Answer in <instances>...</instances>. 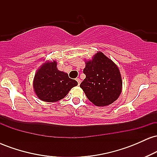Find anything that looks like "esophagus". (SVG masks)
Instances as JSON below:
<instances>
[{"label": "esophagus", "mask_w": 157, "mask_h": 157, "mask_svg": "<svg viewBox=\"0 0 157 157\" xmlns=\"http://www.w3.org/2000/svg\"><path fill=\"white\" fill-rule=\"evenodd\" d=\"M76 80H77V83H78V85H80V82H81V80H80V79L76 78Z\"/></svg>", "instance_id": "obj_1"}]
</instances>
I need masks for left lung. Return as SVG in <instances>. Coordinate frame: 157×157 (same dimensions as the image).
<instances>
[{"label": "left lung", "mask_w": 157, "mask_h": 157, "mask_svg": "<svg viewBox=\"0 0 157 157\" xmlns=\"http://www.w3.org/2000/svg\"><path fill=\"white\" fill-rule=\"evenodd\" d=\"M86 78L80 86L95 105L105 106L114 102L122 91L120 70L112 60L98 52L83 69Z\"/></svg>", "instance_id": "left-lung-1"}]
</instances>
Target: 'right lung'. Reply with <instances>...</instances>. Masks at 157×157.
Returning a JSON list of instances; mask_svg holds the SVG:
<instances>
[{
  "label": "right lung",
  "mask_w": 157,
  "mask_h": 157,
  "mask_svg": "<svg viewBox=\"0 0 157 157\" xmlns=\"http://www.w3.org/2000/svg\"><path fill=\"white\" fill-rule=\"evenodd\" d=\"M76 80L69 78L66 73L59 71L57 63H46L35 75L34 89L37 96L46 102H57L64 98Z\"/></svg>",
  "instance_id": "obj_1"
}]
</instances>
